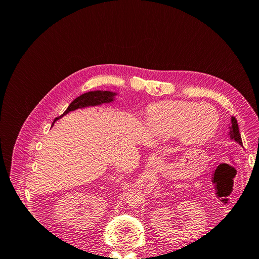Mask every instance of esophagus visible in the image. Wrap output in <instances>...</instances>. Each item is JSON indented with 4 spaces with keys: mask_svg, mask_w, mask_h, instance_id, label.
<instances>
[{
    "mask_svg": "<svg viewBox=\"0 0 259 259\" xmlns=\"http://www.w3.org/2000/svg\"><path fill=\"white\" fill-rule=\"evenodd\" d=\"M153 162L158 163V162H160V160H159V158H154V159H153Z\"/></svg>",
    "mask_w": 259,
    "mask_h": 259,
    "instance_id": "esophagus-1",
    "label": "esophagus"
}]
</instances>
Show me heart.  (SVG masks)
Listing matches in <instances>:
<instances>
[{"instance_id":"heart-1","label":"heart","mask_w":259,"mask_h":259,"mask_svg":"<svg viewBox=\"0 0 259 259\" xmlns=\"http://www.w3.org/2000/svg\"><path fill=\"white\" fill-rule=\"evenodd\" d=\"M148 126L155 135H178L185 145L206 144L219 127V114L208 104L185 100H170L155 105L147 117Z\"/></svg>"}]
</instances>
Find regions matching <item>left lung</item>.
Returning <instances> with one entry per match:
<instances>
[{
	"label": "left lung",
	"instance_id": "8db88e82",
	"mask_svg": "<svg viewBox=\"0 0 259 259\" xmlns=\"http://www.w3.org/2000/svg\"><path fill=\"white\" fill-rule=\"evenodd\" d=\"M229 128H230V132H229L230 139L234 140V142H237L240 146H243L241 135H240V131H239V125H238L237 119L234 116H231V126H229Z\"/></svg>",
	"mask_w": 259,
	"mask_h": 259
}]
</instances>
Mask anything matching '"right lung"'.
I'll list each match as a JSON object with an SVG mask.
<instances>
[{"label": "right lung", "mask_w": 259, "mask_h": 259, "mask_svg": "<svg viewBox=\"0 0 259 259\" xmlns=\"http://www.w3.org/2000/svg\"><path fill=\"white\" fill-rule=\"evenodd\" d=\"M116 96V93L113 92H109V91H94V92H89L85 93L83 95L79 96L75 98L71 104L69 105L67 108V110L64 112V114H61L59 117H56L54 123L56 122L60 117L66 115L70 111H74L76 109H82L86 107H94V106H100L103 104H110L113 103Z\"/></svg>", "instance_id": "1"}]
</instances>
